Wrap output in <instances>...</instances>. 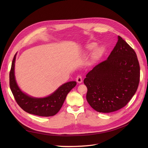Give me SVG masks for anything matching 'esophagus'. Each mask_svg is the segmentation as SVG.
Wrapping results in <instances>:
<instances>
[{"label":"esophagus","mask_w":148,"mask_h":148,"mask_svg":"<svg viewBox=\"0 0 148 148\" xmlns=\"http://www.w3.org/2000/svg\"><path fill=\"white\" fill-rule=\"evenodd\" d=\"M76 81H77V82L78 83H81L82 82V76L80 75H79L78 76H77V78H76Z\"/></svg>","instance_id":"34e87169"}]
</instances>
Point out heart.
<instances>
[{
  "label": "heart",
  "mask_w": 148,
  "mask_h": 148,
  "mask_svg": "<svg viewBox=\"0 0 148 148\" xmlns=\"http://www.w3.org/2000/svg\"><path fill=\"white\" fill-rule=\"evenodd\" d=\"M97 46V44L95 43V42H91V43H89L88 46H87V49L89 50H94ZM102 50L100 48H98V49H97L96 50H95V53L97 54H99L101 52Z\"/></svg>",
  "instance_id": "b5f03b06"
}]
</instances>
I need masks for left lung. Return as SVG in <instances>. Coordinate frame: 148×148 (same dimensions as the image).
<instances>
[{"mask_svg": "<svg viewBox=\"0 0 148 148\" xmlns=\"http://www.w3.org/2000/svg\"><path fill=\"white\" fill-rule=\"evenodd\" d=\"M140 82V65L133 49L118 36L107 59L86 75V99L94 109L110 113L125 107L135 94Z\"/></svg>", "mask_w": 148, "mask_h": 148, "instance_id": "left-lung-1", "label": "left lung"}]
</instances>
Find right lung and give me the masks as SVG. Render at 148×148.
<instances>
[{"instance_id":"right-lung-1","label":"right lung","mask_w":148,"mask_h":148,"mask_svg":"<svg viewBox=\"0 0 148 148\" xmlns=\"http://www.w3.org/2000/svg\"><path fill=\"white\" fill-rule=\"evenodd\" d=\"M16 54L14 56L10 72V86L17 103L22 109L40 116L55 115L63 105L67 94L76 85L75 82H69L62 85L51 95L44 98L30 97L22 92L18 87L14 76V65Z\"/></svg>"}]
</instances>
